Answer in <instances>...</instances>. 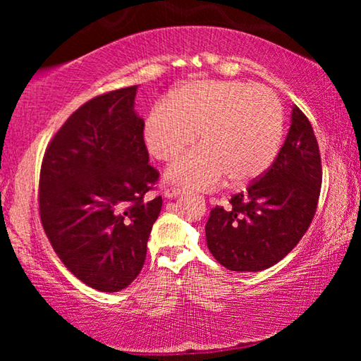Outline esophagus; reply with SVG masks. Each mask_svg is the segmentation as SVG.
Returning a JSON list of instances; mask_svg holds the SVG:
<instances>
[{"mask_svg": "<svg viewBox=\"0 0 361 361\" xmlns=\"http://www.w3.org/2000/svg\"><path fill=\"white\" fill-rule=\"evenodd\" d=\"M181 194H183L181 189H176V188H166V189H164V195H166V199L178 197V195H181Z\"/></svg>", "mask_w": 361, "mask_h": 361, "instance_id": "34e87169", "label": "esophagus"}]
</instances>
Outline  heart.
<instances>
[{"label": "heart", "instance_id": "obj_1", "mask_svg": "<svg viewBox=\"0 0 361 361\" xmlns=\"http://www.w3.org/2000/svg\"><path fill=\"white\" fill-rule=\"evenodd\" d=\"M280 102L264 85L202 79L181 84L167 103L151 108L143 124L149 154L170 162L166 180L183 189H209L228 176L243 186L261 178L276 161L282 143Z\"/></svg>", "mask_w": 361, "mask_h": 361}]
</instances>
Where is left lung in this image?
<instances>
[{
    "mask_svg": "<svg viewBox=\"0 0 361 361\" xmlns=\"http://www.w3.org/2000/svg\"><path fill=\"white\" fill-rule=\"evenodd\" d=\"M322 161L312 126L296 105L288 135L271 169L205 224L207 247L219 264L258 272L277 264L301 240L315 215Z\"/></svg>",
    "mask_w": 361,
    "mask_h": 361,
    "instance_id": "obj_1",
    "label": "left lung"
}]
</instances>
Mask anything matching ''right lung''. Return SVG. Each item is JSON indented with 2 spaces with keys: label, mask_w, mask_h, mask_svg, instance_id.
<instances>
[{
  "label": "right lung",
  "mask_w": 361,
  "mask_h": 361,
  "mask_svg": "<svg viewBox=\"0 0 361 361\" xmlns=\"http://www.w3.org/2000/svg\"><path fill=\"white\" fill-rule=\"evenodd\" d=\"M138 85L95 97L73 113L42 159L39 215L63 264L106 293L142 272L162 197L148 199L159 173L149 166Z\"/></svg>",
  "instance_id": "add662e5"
}]
</instances>
